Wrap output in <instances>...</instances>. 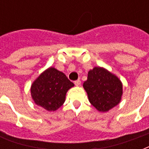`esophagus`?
I'll use <instances>...</instances> for the list:
<instances>
[{"instance_id":"34e87169","label":"esophagus","mask_w":149,"mask_h":149,"mask_svg":"<svg viewBox=\"0 0 149 149\" xmlns=\"http://www.w3.org/2000/svg\"><path fill=\"white\" fill-rule=\"evenodd\" d=\"M74 84L76 86H79L80 84H81V81H80V79H77V80H76V81L74 82Z\"/></svg>"}]
</instances>
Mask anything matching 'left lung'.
Returning a JSON list of instances; mask_svg holds the SVG:
<instances>
[{"label": "left lung", "instance_id": "left-lung-1", "mask_svg": "<svg viewBox=\"0 0 149 149\" xmlns=\"http://www.w3.org/2000/svg\"><path fill=\"white\" fill-rule=\"evenodd\" d=\"M84 88L89 101L100 112H107L118 105L123 93L122 83L118 77L103 67L89 71Z\"/></svg>", "mask_w": 149, "mask_h": 149}]
</instances>
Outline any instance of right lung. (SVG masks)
I'll return each mask as SVG.
<instances>
[{
  "mask_svg": "<svg viewBox=\"0 0 149 149\" xmlns=\"http://www.w3.org/2000/svg\"><path fill=\"white\" fill-rule=\"evenodd\" d=\"M73 86L63 72L49 67L31 84V97L46 111H55L63 105L67 91Z\"/></svg>",
  "mask_w": 149,
  "mask_h": 149,
  "instance_id": "obj_1",
  "label": "right lung"
}]
</instances>
